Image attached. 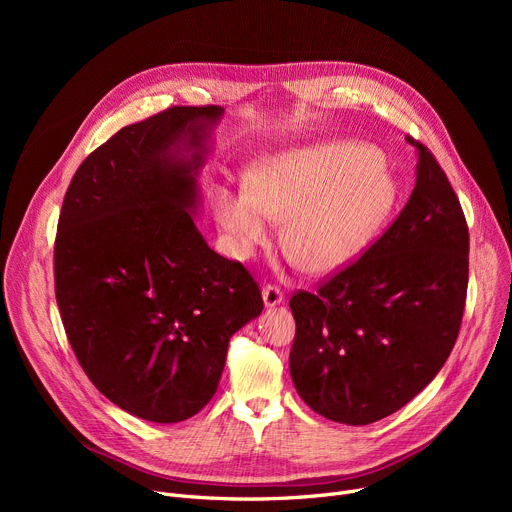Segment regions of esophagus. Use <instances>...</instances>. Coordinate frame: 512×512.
<instances>
[{
    "mask_svg": "<svg viewBox=\"0 0 512 512\" xmlns=\"http://www.w3.org/2000/svg\"><path fill=\"white\" fill-rule=\"evenodd\" d=\"M263 301L267 307H276L284 301V292L276 284H265L263 286Z\"/></svg>",
    "mask_w": 512,
    "mask_h": 512,
    "instance_id": "1",
    "label": "esophagus"
}]
</instances>
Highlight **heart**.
<instances>
[{
  "label": "heart",
  "instance_id": "obj_1",
  "mask_svg": "<svg viewBox=\"0 0 512 512\" xmlns=\"http://www.w3.org/2000/svg\"><path fill=\"white\" fill-rule=\"evenodd\" d=\"M396 201V184L367 145L292 149L251 170L249 188L218 186L213 211L238 257H251L284 218L282 242L313 274L355 261Z\"/></svg>",
  "mask_w": 512,
  "mask_h": 512
}]
</instances>
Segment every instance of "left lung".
Wrapping results in <instances>:
<instances>
[{
    "instance_id": "obj_1",
    "label": "left lung",
    "mask_w": 512,
    "mask_h": 512,
    "mask_svg": "<svg viewBox=\"0 0 512 512\" xmlns=\"http://www.w3.org/2000/svg\"><path fill=\"white\" fill-rule=\"evenodd\" d=\"M417 182L373 245L315 292L292 294L290 375L326 419L367 425L415 398L446 363L469 284V228L459 197L423 143Z\"/></svg>"
}]
</instances>
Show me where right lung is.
Listing matches in <instances>:
<instances>
[{
	"label": "right lung",
	"instance_id": "obj_1",
	"mask_svg": "<svg viewBox=\"0 0 512 512\" xmlns=\"http://www.w3.org/2000/svg\"><path fill=\"white\" fill-rule=\"evenodd\" d=\"M220 116L174 105L124 126L78 166L58 220L53 278L72 351L105 398L155 423L207 405L232 334L263 309L247 267L211 251L193 220Z\"/></svg>",
	"mask_w": 512,
	"mask_h": 512
}]
</instances>
